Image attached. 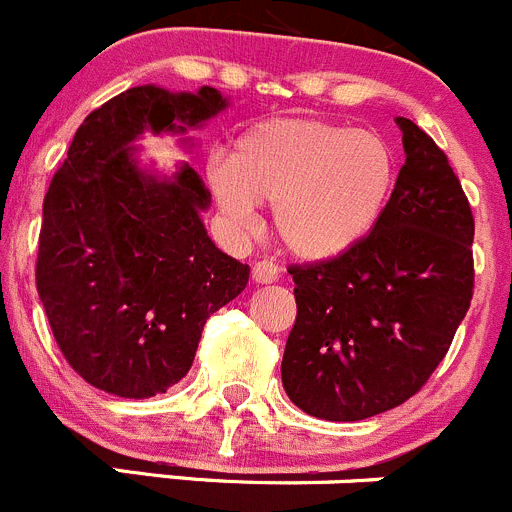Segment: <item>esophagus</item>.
I'll use <instances>...</instances> for the list:
<instances>
[{"mask_svg": "<svg viewBox=\"0 0 512 512\" xmlns=\"http://www.w3.org/2000/svg\"><path fill=\"white\" fill-rule=\"evenodd\" d=\"M277 277H280V270H277V265L272 260H257L252 265V280L260 282V285H270Z\"/></svg>", "mask_w": 512, "mask_h": 512, "instance_id": "obj_1", "label": "esophagus"}]
</instances>
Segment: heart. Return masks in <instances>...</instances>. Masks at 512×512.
Masks as SVG:
<instances>
[{
  "mask_svg": "<svg viewBox=\"0 0 512 512\" xmlns=\"http://www.w3.org/2000/svg\"><path fill=\"white\" fill-rule=\"evenodd\" d=\"M222 215L250 227L270 202L275 230L295 255L327 260L370 235L395 185L393 147L380 135L315 117L252 124L235 157L207 167Z\"/></svg>",
  "mask_w": 512,
  "mask_h": 512,
  "instance_id": "heart-1",
  "label": "heart"
}]
</instances>
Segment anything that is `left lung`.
Masks as SVG:
<instances>
[{
  "mask_svg": "<svg viewBox=\"0 0 512 512\" xmlns=\"http://www.w3.org/2000/svg\"><path fill=\"white\" fill-rule=\"evenodd\" d=\"M405 165L370 235L337 257L290 265L297 317L282 385L307 415L355 423L413 398L473 300L470 202L448 155L398 117Z\"/></svg>",
  "mask_w": 512,
  "mask_h": 512,
  "instance_id": "left-lung-1",
  "label": "left lung"
}]
</instances>
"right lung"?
<instances>
[{"label": "right lung", "mask_w": 512, "mask_h": 512, "mask_svg": "<svg viewBox=\"0 0 512 512\" xmlns=\"http://www.w3.org/2000/svg\"><path fill=\"white\" fill-rule=\"evenodd\" d=\"M197 94L132 87L89 112L42 205L37 292L82 380L117 398L167 393L190 372L207 317L235 300L250 267L207 237L210 190L190 165L145 175L130 147L145 130L185 132L225 109Z\"/></svg>", "instance_id": "obj_1"}]
</instances>
